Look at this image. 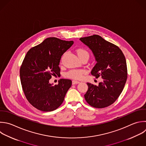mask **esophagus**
<instances>
[{"label": "esophagus", "mask_w": 146, "mask_h": 146, "mask_svg": "<svg viewBox=\"0 0 146 146\" xmlns=\"http://www.w3.org/2000/svg\"><path fill=\"white\" fill-rule=\"evenodd\" d=\"M72 83V84H78L80 82L79 81H77V80H73Z\"/></svg>", "instance_id": "esophagus-1"}]
</instances>
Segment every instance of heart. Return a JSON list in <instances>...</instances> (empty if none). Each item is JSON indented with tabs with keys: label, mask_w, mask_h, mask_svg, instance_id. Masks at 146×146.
<instances>
[{
	"label": "heart",
	"mask_w": 146,
	"mask_h": 146,
	"mask_svg": "<svg viewBox=\"0 0 146 146\" xmlns=\"http://www.w3.org/2000/svg\"><path fill=\"white\" fill-rule=\"evenodd\" d=\"M77 55L79 57H81L84 55L88 56V52L84 49L78 48L76 50ZM86 73V71L84 70H79L74 69L69 71L66 74V76L67 78L74 79H82L84 75Z\"/></svg>",
	"instance_id": "heart-1"
}]
</instances>
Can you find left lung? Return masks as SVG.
Masks as SVG:
<instances>
[{
    "label": "left lung",
    "instance_id": "8db88e82",
    "mask_svg": "<svg viewBox=\"0 0 146 146\" xmlns=\"http://www.w3.org/2000/svg\"><path fill=\"white\" fill-rule=\"evenodd\" d=\"M80 40L92 51L95 58L96 63L91 74L96 78H102L98 86L87 83L88 88L84 98L92 107H108L118 98L125 84L127 68L125 56L117 46L99 35L81 38Z\"/></svg>",
    "mask_w": 146,
    "mask_h": 146
}]
</instances>
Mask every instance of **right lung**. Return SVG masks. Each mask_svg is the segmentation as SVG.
<instances>
[{
    "instance_id": "right-lung-1",
    "label": "right lung",
    "mask_w": 146,
    "mask_h": 146,
    "mask_svg": "<svg viewBox=\"0 0 146 146\" xmlns=\"http://www.w3.org/2000/svg\"><path fill=\"white\" fill-rule=\"evenodd\" d=\"M73 43L48 38L27 52L20 70L21 82L27 99L38 110L52 111L62 104L72 81L61 79L57 85L49 82L52 75L60 74L61 57Z\"/></svg>"
}]
</instances>
